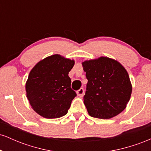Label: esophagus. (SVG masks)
<instances>
[{"label":"esophagus","mask_w":151,"mask_h":151,"mask_svg":"<svg viewBox=\"0 0 151 151\" xmlns=\"http://www.w3.org/2000/svg\"><path fill=\"white\" fill-rule=\"evenodd\" d=\"M77 96H79V97H82L83 96H84V90L83 88H81V89H79V90L77 91Z\"/></svg>","instance_id":"1"}]
</instances>
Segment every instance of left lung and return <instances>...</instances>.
I'll return each mask as SVG.
<instances>
[{
    "label": "left lung",
    "mask_w": 151,
    "mask_h": 151,
    "mask_svg": "<svg viewBox=\"0 0 151 151\" xmlns=\"http://www.w3.org/2000/svg\"><path fill=\"white\" fill-rule=\"evenodd\" d=\"M88 79L84 103L93 118L111 119L126 109L132 92L127 71L120 62L107 57L85 60Z\"/></svg>",
    "instance_id": "1"
}]
</instances>
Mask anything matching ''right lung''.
<instances>
[{
  "label": "right lung",
  "mask_w": 151,
  "mask_h": 151,
  "mask_svg": "<svg viewBox=\"0 0 151 151\" xmlns=\"http://www.w3.org/2000/svg\"><path fill=\"white\" fill-rule=\"evenodd\" d=\"M74 63V60L56 54L38 62L31 70L25 84L26 96L40 116L58 119L67 114L77 96L68 76Z\"/></svg>",
  "instance_id": "1"
}]
</instances>
